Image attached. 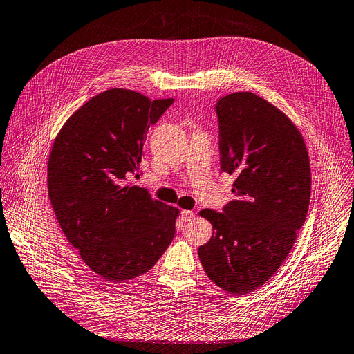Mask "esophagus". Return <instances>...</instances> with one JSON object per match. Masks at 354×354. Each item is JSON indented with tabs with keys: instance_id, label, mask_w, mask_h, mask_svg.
<instances>
[{
	"instance_id": "esophagus-1",
	"label": "esophagus",
	"mask_w": 354,
	"mask_h": 354,
	"mask_svg": "<svg viewBox=\"0 0 354 354\" xmlns=\"http://www.w3.org/2000/svg\"><path fill=\"white\" fill-rule=\"evenodd\" d=\"M181 219L185 222H189L193 219V212L192 210H181Z\"/></svg>"
}]
</instances>
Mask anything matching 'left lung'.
Returning <instances> with one entry per match:
<instances>
[{"label":"left lung","mask_w":354,"mask_h":354,"mask_svg":"<svg viewBox=\"0 0 354 354\" xmlns=\"http://www.w3.org/2000/svg\"><path fill=\"white\" fill-rule=\"evenodd\" d=\"M222 171L235 174V199L199 215L214 228L199 247L207 277L232 295L263 286L305 223L310 167L302 133L283 111L250 91L218 102Z\"/></svg>","instance_id":"obj_1"}]
</instances>
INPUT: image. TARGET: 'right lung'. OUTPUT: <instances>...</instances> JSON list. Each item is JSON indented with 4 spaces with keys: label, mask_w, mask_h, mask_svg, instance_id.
Segmentation results:
<instances>
[{
    "label": "right lung",
    "mask_w": 354,
    "mask_h": 354,
    "mask_svg": "<svg viewBox=\"0 0 354 354\" xmlns=\"http://www.w3.org/2000/svg\"><path fill=\"white\" fill-rule=\"evenodd\" d=\"M174 98L110 88L82 104L56 135L48 192L64 235L94 273L126 281L147 273L171 244L180 210L128 185L149 126Z\"/></svg>",
    "instance_id": "right-lung-1"
}]
</instances>
